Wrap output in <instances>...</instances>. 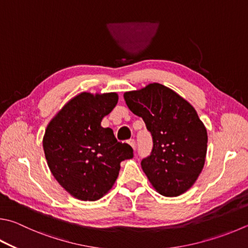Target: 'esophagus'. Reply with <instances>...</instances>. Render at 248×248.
I'll list each match as a JSON object with an SVG mask.
<instances>
[{"mask_svg":"<svg viewBox=\"0 0 248 248\" xmlns=\"http://www.w3.org/2000/svg\"><path fill=\"white\" fill-rule=\"evenodd\" d=\"M128 143L130 144V145L132 146L133 150H136V142H134V139H130V140H128Z\"/></svg>","mask_w":248,"mask_h":248,"instance_id":"1","label":"esophagus"}]
</instances>
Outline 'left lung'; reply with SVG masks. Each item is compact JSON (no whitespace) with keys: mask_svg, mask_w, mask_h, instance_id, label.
I'll return each mask as SVG.
<instances>
[{"mask_svg":"<svg viewBox=\"0 0 248 248\" xmlns=\"http://www.w3.org/2000/svg\"><path fill=\"white\" fill-rule=\"evenodd\" d=\"M124 97L153 138L151 155L141 161L143 171L159 194L181 195L199 178L207 153V131L194 107L159 83L125 92Z\"/></svg>","mask_w":248,"mask_h":248,"instance_id":"1","label":"left lung"}]
</instances>
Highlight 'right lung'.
Segmentation results:
<instances>
[{"label": "right lung", "mask_w": 248, "mask_h": 248, "mask_svg": "<svg viewBox=\"0 0 248 248\" xmlns=\"http://www.w3.org/2000/svg\"><path fill=\"white\" fill-rule=\"evenodd\" d=\"M118 103L117 93L82 92L49 121L43 137L47 166L57 182L81 201H96L114 186L132 147L116 140L102 119Z\"/></svg>", "instance_id": "right-lung-1"}]
</instances>
